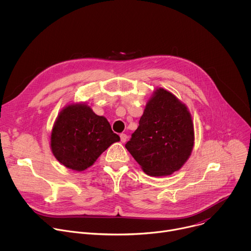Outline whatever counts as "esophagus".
<instances>
[{
	"instance_id": "1",
	"label": "esophagus",
	"mask_w": 251,
	"mask_h": 251,
	"mask_svg": "<svg viewBox=\"0 0 251 251\" xmlns=\"http://www.w3.org/2000/svg\"><path fill=\"white\" fill-rule=\"evenodd\" d=\"M127 138H128V136L126 134H124V133L120 134V139H121L122 143H125L127 141Z\"/></svg>"
}]
</instances>
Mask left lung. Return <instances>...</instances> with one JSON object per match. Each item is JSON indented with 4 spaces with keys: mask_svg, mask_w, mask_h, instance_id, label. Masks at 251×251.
<instances>
[{
    "mask_svg": "<svg viewBox=\"0 0 251 251\" xmlns=\"http://www.w3.org/2000/svg\"><path fill=\"white\" fill-rule=\"evenodd\" d=\"M194 146V125L187 107L160 88L147 103L126 149L149 176L171 175L180 169Z\"/></svg>",
    "mask_w": 251,
    "mask_h": 251,
    "instance_id": "8db88e82",
    "label": "left lung"
}]
</instances>
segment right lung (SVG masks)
Segmentation results:
<instances>
[{
	"instance_id": "right-lung-1",
	"label": "right lung",
	"mask_w": 251,
	"mask_h": 251,
	"mask_svg": "<svg viewBox=\"0 0 251 251\" xmlns=\"http://www.w3.org/2000/svg\"><path fill=\"white\" fill-rule=\"evenodd\" d=\"M120 137L109 122L85 104H73L60 112L51 132L54 157L66 168L83 171Z\"/></svg>"
}]
</instances>
